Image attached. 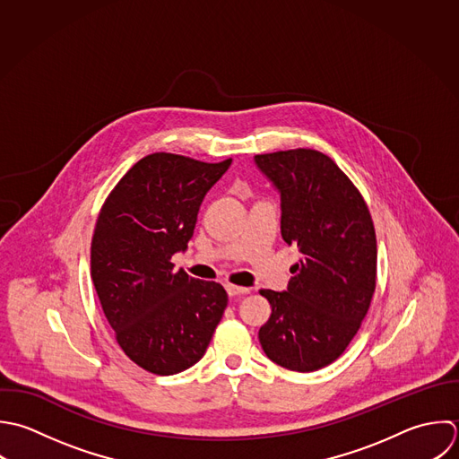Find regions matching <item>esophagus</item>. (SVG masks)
<instances>
[{
    "label": "esophagus",
    "instance_id": "1",
    "mask_svg": "<svg viewBox=\"0 0 459 459\" xmlns=\"http://www.w3.org/2000/svg\"><path fill=\"white\" fill-rule=\"evenodd\" d=\"M225 290H227V293H229L230 297L245 295V293H248V291H250L248 288H243V286H236V284H227V286H225Z\"/></svg>",
    "mask_w": 459,
    "mask_h": 459
}]
</instances>
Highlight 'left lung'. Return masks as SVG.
I'll return each instance as SVG.
<instances>
[{"mask_svg":"<svg viewBox=\"0 0 459 459\" xmlns=\"http://www.w3.org/2000/svg\"><path fill=\"white\" fill-rule=\"evenodd\" d=\"M255 164L281 193L282 239L302 254L286 291H259L272 306L259 342L273 363L315 372L345 352L368 313L377 275L374 221L358 187L322 152L263 153Z\"/></svg>","mask_w":459,"mask_h":459,"instance_id":"left-lung-1","label":"left lung"}]
</instances>
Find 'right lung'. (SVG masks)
I'll return each mask as SVG.
<instances>
[{
  "instance_id": "obj_1",
  "label": "right lung",
  "mask_w": 459,
  "mask_h": 459,
  "mask_svg": "<svg viewBox=\"0 0 459 459\" xmlns=\"http://www.w3.org/2000/svg\"><path fill=\"white\" fill-rule=\"evenodd\" d=\"M232 159L202 162L152 153L107 196L91 243V277L121 351L155 376L198 363L229 297L221 284L175 272L207 191Z\"/></svg>"
}]
</instances>
